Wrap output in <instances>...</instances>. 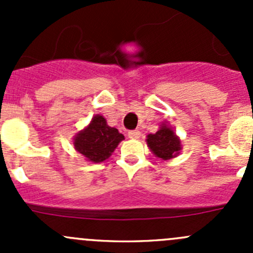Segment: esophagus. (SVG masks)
<instances>
[{"mask_svg": "<svg viewBox=\"0 0 253 253\" xmlns=\"http://www.w3.org/2000/svg\"><path fill=\"white\" fill-rule=\"evenodd\" d=\"M128 137L131 139H138L141 137V132L138 129H134V131H129L128 132Z\"/></svg>", "mask_w": 253, "mask_h": 253, "instance_id": "obj_1", "label": "esophagus"}]
</instances>
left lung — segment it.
<instances>
[{
	"instance_id": "left-lung-1",
	"label": "left lung",
	"mask_w": 253,
	"mask_h": 253,
	"mask_svg": "<svg viewBox=\"0 0 253 253\" xmlns=\"http://www.w3.org/2000/svg\"><path fill=\"white\" fill-rule=\"evenodd\" d=\"M147 144L153 154L163 160L172 159L182 149L180 138L167 124H163L159 131L155 132L154 134H148Z\"/></svg>"
}]
</instances>
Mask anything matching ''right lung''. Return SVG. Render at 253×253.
Wrapping results in <instances>:
<instances>
[{"label": "right lung", "instance_id": "obj_1", "mask_svg": "<svg viewBox=\"0 0 253 253\" xmlns=\"http://www.w3.org/2000/svg\"><path fill=\"white\" fill-rule=\"evenodd\" d=\"M125 139L119 129L110 127L101 115H95L90 124L73 138L75 149L88 162L101 163L110 158L119 143Z\"/></svg>", "mask_w": 253, "mask_h": 253}]
</instances>
